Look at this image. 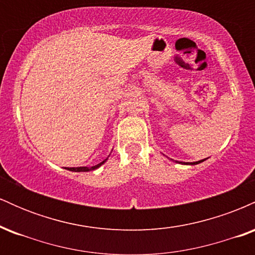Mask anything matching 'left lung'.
I'll return each mask as SVG.
<instances>
[{
	"mask_svg": "<svg viewBox=\"0 0 255 255\" xmlns=\"http://www.w3.org/2000/svg\"><path fill=\"white\" fill-rule=\"evenodd\" d=\"M205 159H203V160H198V162H193V163H191L192 165H195V164H199V163H201V162H204ZM182 164H189V163H182Z\"/></svg>",
	"mask_w": 255,
	"mask_h": 255,
	"instance_id": "obj_1",
	"label": "left lung"
}]
</instances>
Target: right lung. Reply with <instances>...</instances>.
<instances>
[{
	"label": "right lung",
	"mask_w": 255,
	"mask_h": 255,
	"mask_svg": "<svg viewBox=\"0 0 255 255\" xmlns=\"http://www.w3.org/2000/svg\"><path fill=\"white\" fill-rule=\"evenodd\" d=\"M107 159H108V158H107ZM107 159H104L103 162H101V163H99V164H97V165H93V166H91V168H89V166H79V168H68V169H67V170L75 171V172H81V171H91V170H95V169L99 168V166H101L102 164H104V163L107 162Z\"/></svg>",
	"instance_id": "obj_1"
}]
</instances>
